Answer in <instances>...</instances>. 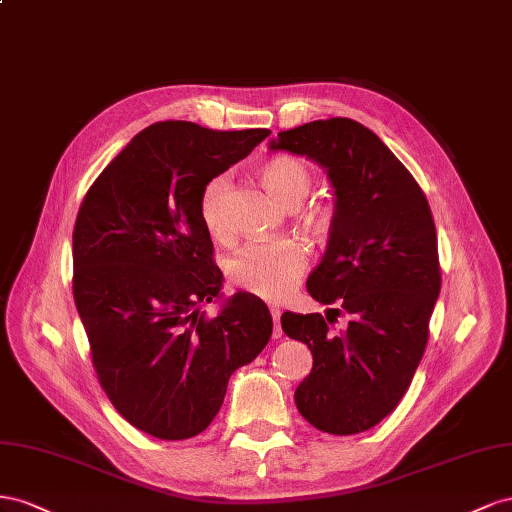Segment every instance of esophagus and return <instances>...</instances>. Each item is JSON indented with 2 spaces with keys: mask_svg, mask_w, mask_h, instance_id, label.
<instances>
[{
  "mask_svg": "<svg viewBox=\"0 0 512 512\" xmlns=\"http://www.w3.org/2000/svg\"><path fill=\"white\" fill-rule=\"evenodd\" d=\"M270 313H272V321H274V339H279L281 334H283V330H281V309H270Z\"/></svg>",
  "mask_w": 512,
  "mask_h": 512,
  "instance_id": "obj_1",
  "label": "esophagus"
}]
</instances>
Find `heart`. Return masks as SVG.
<instances>
[{
	"instance_id": "1",
	"label": "heart",
	"mask_w": 512,
	"mask_h": 512,
	"mask_svg": "<svg viewBox=\"0 0 512 512\" xmlns=\"http://www.w3.org/2000/svg\"><path fill=\"white\" fill-rule=\"evenodd\" d=\"M261 182L279 199L283 206L294 208L309 195L315 173L309 163L294 154H274L266 158L257 169ZM231 188L229 173H218L203 186L199 199L201 223L218 242L231 238V225L227 216V195ZM304 229L321 238L332 229L334 206L326 201L313 203L302 216ZM306 270V251L298 240L281 238L272 242L251 244L233 255L227 264L229 281L246 294L264 300L285 298Z\"/></svg>"
}]
</instances>
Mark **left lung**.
<instances>
[{
  "label": "left lung",
  "instance_id": "obj_1",
  "mask_svg": "<svg viewBox=\"0 0 512 512\" xmlns=\"http://www.w3.org/2000/svg\"><path fill=\"white\" fill-rule=\"evenodd\" d=\"M272 150L328 169L337 195L328 251L306 281L328 315L283 313L289 339L309 345L313 369L296 390L298 412L319 431L362 433L410 388L429 341L442 287L429 201L379 137L349 118L283 130ZM349 314L345 331L331 324Z\"/></svg>",
  "mask_w": 512,
  "mask_h": 512
}]
</instances>
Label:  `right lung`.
<instances>
[{"mask_svg":"<svg viewBox=\"0 0 512 512\" xmlns=\"http://www.w3.org/2000/svg\"><path fill=\"white\" fill-rule=\"evenodd\" d=\"M270 135L156 122L85 193L72 231V294L98 382L130 425L188 440L218 414L231 373L270 341L268 306L236 294L216 317L223 272L201 191Z\"/></svg>","mask_w":512,"mask_h":512,"instance_id":"add662e5","label":"right lung"}]
</instances>
